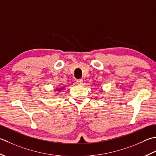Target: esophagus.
Instances as JSON below:
<instances>
[{
  "mask_svg": "<svg viewBox=\"0 0 156 156\" xmlns=\"http://www.w3.org/2000/svg\"><path fill=\"white\" fill-rule=\"evenodd\" d=\"M76 83H77V84H78V85H82L83 79H77V80H76Z\"/></svg>",
  "mask_w": 156,
  "mask_h": 156,
  "instance_id": "obj_1",
  "label": "esophagus"
}]
</instances>
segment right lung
<instances>
[{
    "label": "right lung",
    "instance_id": "add662e5",
    "mask_svg": "<svg viewBox=\"0 0 156 156\" xmlns=\"http://www.w3.org/2000/svg\"><path fill=\"white\" fill-rule=\"evenodd\" d=\"M65 87H63L62 88H56V91H60V90H63V89H64Z\"/></svg>",
    "mask_w": 156,
    "mask_h": 156
}]
</instances>
